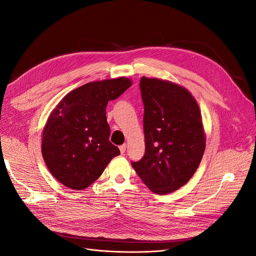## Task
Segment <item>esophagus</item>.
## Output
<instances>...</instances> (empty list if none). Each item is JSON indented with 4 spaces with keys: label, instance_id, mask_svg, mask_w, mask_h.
Listing matches in <instances>:
<instances>
[{
    "label": "esophagus",
    "instance_id": "34e87169",
    "mask_svg": "<svg viewBox=\"0 0 256 256\" xmlns=\"http://www.w3.org/2000/svg\"><path fill=\"white\" fill-rule=\"evenodd\" d=\"M126 148H127V145L126 144H122L120 146V154H125L126 152Z\"/></svg>",
    "mask_w": 256,
    "mask_h": 256
}]
</instances>
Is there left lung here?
<instances>
[{
    "label": "left lung",
    "mask_w": 256,
    "mask_h": 256,
    "mask_svg": "<svg viewBox=\"0 0 256 256\" xmlns=\"http://www.w3.org/2000/svg\"><path fill=\"white\" fill-rule=\"evenodd\" d=\"M140 88L145 154L131 166L152 192L166 194L187 184L203 158L202 115L196 98L180 84L142 76Z\"/></svg>",
    "instance_id": "left-lung-1"
}]
</instances>
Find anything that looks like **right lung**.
Returning <instances> with one entry per match:
<instances>
[{
	"instance_id": "1",
	"label": "right lung",
	"mask_w": 256,
	"mask_h": 256,
	"mask_svg": "<svg viewBox=\"0 0 256 256\" xmlns=\"http://www.w3.org/2000/svg\"><path fill=\"white\" fill-rule=\"evenodd\" d=\"M132 85L126 76L90 82L54 108L44 127L42 154L49 172L72 190H84L120 154L110 141L106 108Z\"/></svg>"
}]
</instances>
